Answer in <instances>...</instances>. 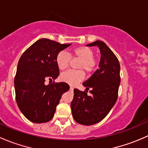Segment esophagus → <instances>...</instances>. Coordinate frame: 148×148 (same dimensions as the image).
<instances>
[{
	"label": "esophagus",
	"instance_id": "obj_1",
	"mask_svg": "<svg viewBox=\"0 0 148 148\" xmlns=\"http://www.w3.org/2000/svg\"><path fill=\"white\" fill-rule=\"evenodd\" d=\"M70 89H74V87H73L72 86H70Z\"/></svg>",
	"mask_w": 148,
	"mask_h": 148
}]
</instances>
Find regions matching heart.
I'll use <instances>...</instances> for the list:
<instances>
[{
    "label": "heart",
    "mask_w": 148,
    "mask_h": 148,
    "mask_svg": "<svg viewBox=\"0 0 148 148\" xmlns=\"http://www.w3.org/2000/svg\"><path fill=\"white\" fill-rule=\"evenodd\" d=\"M71 56H76L80 59L78 64L79 69H83L87 73H90L95 69L96 62L94 59V52L90 48L86 46H79L74 49L71 54L62 51L56 55V62L59 69L64 70L69 64ZM84 77L83 70H69L62 73L60 79L62 82L69 84L74 85L79 82L82 81Z\"/></svg>",
    "instance_id": "obj_1"
}]
</instances>
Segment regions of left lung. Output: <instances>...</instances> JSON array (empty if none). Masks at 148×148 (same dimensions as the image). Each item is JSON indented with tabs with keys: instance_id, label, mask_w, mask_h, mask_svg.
Listing matches in <instances>:
<instances>
[{
	"instance_id": "obj_1",
	"label": "left lung",
	"mask_w": 148,
	"mask_h": 148,
	"mask_svg": "<svg viewBox=\"0 0 148 148\" xmlns=\"http://www.w3.org/2000/svg\"><path fill=\"white\" fill-rule=\"evenodd\" d=\"M86 46L99 47L101 53L99 69L82 84L86 92L74 89L71 108L76 122L84 125H92L102 121L117 101L120 84V65L114 53L103 41H96ZM89 88L91 96L86 93Z\"/></svg>"
}]
</instances>
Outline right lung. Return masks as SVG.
Returning <instances> with one entry per match:
<instances>
[{"mask_svg":"<svg viewBox=\"0 0 148 148\" xmlns=\"http://www.w3.org/2000/svg\"><path fill=\"white\" fill-rule=\"evenodd\" d=\"M71 45L41 38L21 56L14 80L16 99L19 110L31 122L43 123L51 120L62 95L69 89L65 82L46 85L45 81L57 78L56 55Z\"/></svg>","mask_w":148,"mask_h":148,"instance_id":"1","label":"right lung"}]
</instances>
